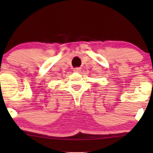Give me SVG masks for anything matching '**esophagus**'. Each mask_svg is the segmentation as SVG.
<instances>
[{
	"mask_svg": "<svg viewBox=\"0 0 153 153\" xmlns=\"http://www.w3.org/2000/svg\"><path fill=\"white\" fill-rule=\"evenodd\" d=\"M81 70V68H75L74 69V72H80Z\"/></svg>",
	"mask_w": 153,
	"mask_h": 153,
	"instance_id": "esophagus-1",
	"label": "esophagus"
}]
</instances>
